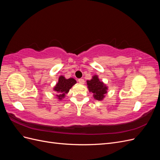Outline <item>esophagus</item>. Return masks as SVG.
<instances>
[{
    "instance_id": "34e87169",
    "label": "esophagus",
    "mask_w": 160,
    "mask_h": 160,
    "mask_svg": "<svg viewBox=\"0 0 160 160\" xmlns=\"http://www.w3.org/2000/svg\"><path fill=\"white\" fill-rule=\"evenodd\" d=\"M78 81H79V83L81 84H84V83H85V81L83 79H79Z\"/></svg>"
}]
</instances>
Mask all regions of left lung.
<instances>
[{
	"label": "left lung",
	"mask_w": 160,
	"mask_h": 160,
	"mask_svg": "<svg viewBox=\"0 0 160 160\" xmlns=\"http://www.w3.org/2000/svg\"><path fill=\"white\" fill-rule=\"evenodd\" d=\"M89 92L93 93V98L98 101L103 100L108 93V87L99 79L98 75H93L91 80L87 81Z\"/></svg>",
	"instance_id": "8db88e82"
}]
</instances>
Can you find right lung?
<instances>
[{
	"instance_id": "add662e5",
	"label": "right lung",
	"mask_w": 160,
	"mask_h": 160,
	"mask_svg": "<svg viewBox=\"0 0 160 160\" xmlns=\"http://www.w3.org/2000/svg\"><path fill=\"white\" fill-rule=\"evenodd\" d=\"M77 81L73 78L66 79L64 76L61 75L59 78L58 83L53 88L55 91L57 93V98L59 100L63 99L65 95L69 93L70 89L73 86Z\"/></svg>"
}]
</instances>
